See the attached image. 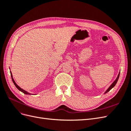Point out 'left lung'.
Returning <instances> with one entry per match:
<instances>
[{
  "mask_svg": "<svg viewBox=\"0 0 131 131\" xmlns=\"http://www.w3.org/2000/svg\"><path fill=\"white\" fill-rule=\"evenodd\" d=\"M119 76H120V73H119V74H118V76H117V78L116 79V80L114 81V82L113 83V84H112V85H111V86H110L109 87V88H108V89L106 91V92H105V93H107L108 92H109V91L111 89H112V88H113L115 86L117 82V81H118V78H119Z\"/></svg>",
  "mask_w": 131,
  "mask_h": 131,
  "instance_id": "left-lung-1",
  "label": "left lung"
}]
</instances>
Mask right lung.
I'll return each mask as SVG.
<instances>
[{
    "instance_id": "obj_1",
    "label": "right lung",
    "mask_w": 131,
    "mask_h": 131,
    "mask_svg": "<svg viewBox=\"0 0 131 131\" xmlns=\"http://www.w3.org/2000/svg\"><path fill=\"white\" fill-rule=\"evenodd\" d=\"M11 78H12V80H13V82H14V85H15V86L17 88V89L18 90H19L20 91H21V92H22L23 93H25V94H31L30 93H28V92H27V91H25L24 90H23V89H22L21 88H19V87L16 84V82H15V81H14V80L13 79V75H12V74L11 73Z\"/></svg>"
}]
</instances>
